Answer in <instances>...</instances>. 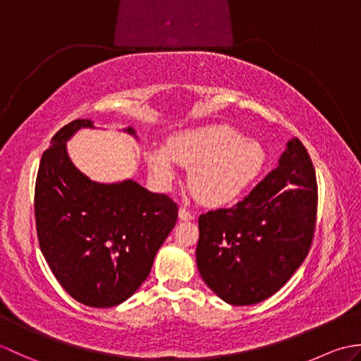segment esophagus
<instances>
[{"instance_id": "esophagus-1", "label": "esophagus", "mask_w": 361, "mask_h": 361, "mask_svg": "<svg viewBox=\"0 0 361 361\" xmlns=\"http://www.w3.org/2000/svg\"><path fill=\"white\" fill-rule=\"evenodd\" d=\"M178 216H180V219H181V220H185V221H186V220H192V219H194V214L190 212L189 209H186L185 206H181V208H180Z\"/></svg>"}]
</instances>
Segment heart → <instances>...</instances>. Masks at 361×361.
I'll list each match as a JSON object with an SVG mask.
<instances>
[{
	"instance_id": "heart-1",
	"label": "heart",
	"mask_w": 361,
	"mask_h": 361,
	"mask_svg": "<svg viewBox=\"0 0 361 361\" xmlns=\"http://www.w3.org/2000/svg\"><path fill=\"white\" fill-rule=\"evenodd\" d=\"M175 163L189 169V186L198 200L225 204L240 197L257 178L265 152L234 127L212 124L172 136L167 149L147 152L150 171L163 185L175 180Z\"/></svg>"
}]
</instances>
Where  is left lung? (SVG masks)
Instances as JSON below:
<instances>
[{
  "mask_svg": "<svg viewBox=\"0 0 361 361\" xmlns=\"http://www.w3.org/2000/svg\"><path fill=\"white\" fill-rule=\"evenodd\" d=\"M317 211L315 167L295 137L279 166L242 202L198 219L195 255L203 281L231 305L265 301L307 257Z\"/></svg>",
  "mask_w": 361,
  "mask_h": 361,
  "instance_id": "8db88e82",
  "label": "left lung"
}]
</instances>
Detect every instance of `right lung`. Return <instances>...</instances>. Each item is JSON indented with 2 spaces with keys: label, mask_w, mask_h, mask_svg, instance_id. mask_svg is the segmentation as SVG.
Instances as JSON below:
<instances>
[{
  "label": "right lung",
  "mask_w": 361,
  "mask_h": 361,
  "mask_svg": "<svg viewBox=\"0 0 361 361\" xmlns=\"http://www.w3.org/2000/svg\"><path fill=\"white\" fill-rule=\"evenodd\" d=\"M90 119H75L52 136L35 181L40 250L66 293L90 307H114L147 279L157 251L172 231L178 204L127 180L101 185L79 172L66 141ZM135 135L132 127L127 128Z\"/></svg>",
  "instance_id": "add662e5"
}]
</instances>
